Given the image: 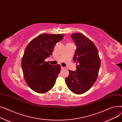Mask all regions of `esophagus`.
I'll list each match as a JSON object with an SVG mask.
<instances>
[{
	"mask_svg": "<svg viewBox=\"0 0 122 122\" xmlns=\"http://www.w3.org/2000/svg\"><path fill=\"white\" fill-rule=\"evenodd\" d=\"M65 69V67H62V66H61V69L63 70V69Z\"/></svg>",
	"mask_w": 122,
	"mask_h": 122,
	"instance_id": "1",
	"label": "esophagus"
}]
</instances>
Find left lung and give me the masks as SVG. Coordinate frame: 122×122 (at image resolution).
<instances>
[{
    "instance_id": "left-lung-1",
    "label": "left lung",
    "mask_w": 122,
    "mask_h": 122,
    "mask_svg": "<svg viewBox=\"0 0 122 122\" xmlns=\"http://www.w3.org/2000/svg\"><path fill=\"white\" fill-rule=\"evenodd\" d=\"M71 37L76 46L73 61L78 65L76 64L75 71L69 70L66 82L71 92L82 94L95 83L101 66V60L96 46L90 39L79 33L71 34Z\"/></svg>"
}]
</instances>
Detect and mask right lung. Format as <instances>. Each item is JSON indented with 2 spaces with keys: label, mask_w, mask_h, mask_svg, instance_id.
I'll return each instance as SVG.
<instances>
[{
  "label": "right lung",
  "mask_w": 122,
  "mask_h": 122,
  "mask_svg": "<svg viewBox=\"0 0 122 122\" xmlns=\"http://www.w3.org/2000/svg\"><path fill=\"white\" fill-rule=\"evenodd\" d=\"M63 38L62 34H42L25 49L21 68L25 82L34 92L45 93L54 87L61 66L50 64L45 60L52 55L54 46Z\"/></svg>",
  "instance_id": "add662e5"
}]
</instances>
